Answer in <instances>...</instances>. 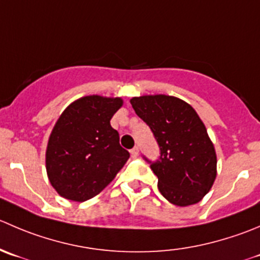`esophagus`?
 <instances>
[{
	"label": "esophagus",
	"instance_id": "obj_1",
	"mask_svg": "<svg viewBox=\"0 0 260 260\" xmlns=\"http://www.w3.org/2000/svg\"><path fill=\"white\" fill-rule=\"evenodd\" d=\"M138 153H140V148L138 147H133L132 150H131V155H132L133 157H137Z\"/></svg>",
	"mask_w": 260,
	"mask_h": 260
}]
</instances>
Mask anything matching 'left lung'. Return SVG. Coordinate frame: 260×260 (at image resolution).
Returning a JSON list of instances; mask_svg holds the SVG:
<instances>
[{
    "instance_id": "obj_1",
    "label": "left lung",
    "mask_w": 260,
    "mask_h": 260,
    "mask_svg": "<svg viewBox=\"0 0 260 260\" xmlns=\"http://www.w3.org/2000/svg\"><path fill=\"white\" fill-rule=\"evenodd\" d=\"M136 114L151 128L160 157L150 161L158 190L180 207L196 205L212 188L217 157L212 141L197 112L181 99L145 95L131 99Z\"/></svg>"
}]
</instances>
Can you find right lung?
I'll use <instances>...</instances> for the list:
<instances>
[{
	"instance_id": "obj_1",
	"label": "right lung",
	"mask_w": 260,
	"mask_h": 260,
	"mask_svg": "<svg viewBox=\"0 0 260 260\" xmlns=\"http://www.w3.org/2000/svg\"><path fill=\"white\" fill-rule=\"evenodd\" d=\"M122 105L120 98L90 95L70 104L58 118L48 141L45 168L63 198L85 202L95 197L127 162L129 152L110 125Z\"/></svg>"
}]
</instances>
